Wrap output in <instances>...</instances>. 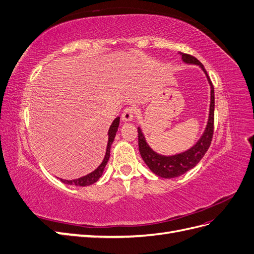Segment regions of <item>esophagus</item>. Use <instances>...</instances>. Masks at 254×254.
I'll list each match as a JSON object with an SVG mask.
<instances>
[{"label":"esophagus","mask_w":254,"mask_h":254,"mask_svg":"<svg viewBox=\"0 0 254 254\" xmlns=\"http://www.w3.org/2000/svg\"><path fill=\"white\" fill-rule=\"evenodd\" d=\"M134 112H135V108L132 106H128L124 109L122 113V120L125 122H130L132 121L133 117H134Z\"/></svg>","instance_id":"obj_1"}]
</instances>
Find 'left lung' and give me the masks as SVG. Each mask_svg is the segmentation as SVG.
Returning a JSON list of instances; mask_svg holds the SVG:
<instances>
[{
	"label": "left lung",
	"instance_id": "left-lung-1",
	"mask_svg": "<svg viewBox=\"0 0 254 254\" xmlns=\"http://www.w3.org/2000/svg\"><path fill=\"white\" fill-rule=\"evenodd\" d=\"M182 56V60L187 64H194L200 65V67L206 74L207 80L211 84V105H210V117L209 122L205 128V131L201 139L197 142V144L189 149L186 152L179 153V155L165 157L158 155L157 152L153 151L145 141V137L141 131L140 128H137V136H139V150L141 156L150 171L155 173L157 176L162 177V178H175L188 171L191 170L198 164L199 161L202 159L206 150L209 149L214 133V108H215V97H214V87L210 79L203 64L194 56L190 54H184L180 52Z\"/></svg>",
	"mask_w": 254,
	"mask_h": 254
}]
</instances>
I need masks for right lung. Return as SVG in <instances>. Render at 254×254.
I'll list each match as a JSON object with an SVG mask.
<instances>
[{
	"mask_svg": "<svg viewBox=\"0 0 254 254\" xmlns=\"http://www.w3.org/2000/svg\"><path fill=\"white\" fill-rule=\"evenodd\" d=\"M119 124H120V118H117V119L113 121L112 125L110 126L109 132H108V134H109L108 145H107L106 156H105V158L103 160L102 164L99 165L94 172H92L91 174L84 176V177H81V178L75 179V180H64V179H60L61 182L66 183V184H71V186H76V187H87V186H90V184L95 183L99 178H101L102 175H103V172H104V168H105L107 162H108L109 157H110V147H111V144H112V142L114 140L115 133H117Z\"/></svg>",
	"mask_w": 254,
	"mask_h": 254,
	"instance_id": "obj_1",
	"label": "right lung"
}]
</instances>
